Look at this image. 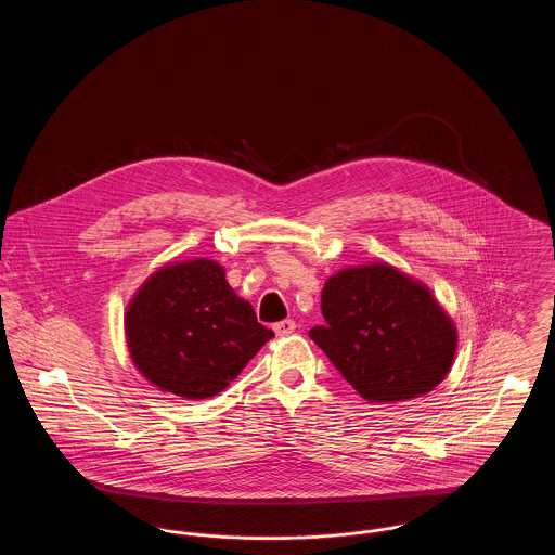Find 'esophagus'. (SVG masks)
<instances>
[{
  "mask_svg": "<svg viewBox=\"0 0 555 555\" xmlns=\"http://www.w3.org/2000/svg\"><path fill=\"white\" fill-rule=\"evenodd\" d=\"M295 328H297V324L293 322V320H281V322H276L274 324V333L279 335V337H287L291 333H295Z\"/></svg>",
  "mask_w": 555,
  "mask_h": 555,
  "instance_id": "esophagus-1",
  "label": "esophagus"
}]
</instances>
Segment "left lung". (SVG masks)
I'll return each mask as SVG.
<instances>
[{
	"mask_svg": "<svg viewBox=\"0 0 555 555\" xmlns=\"http://www.w3.org/2000/svg\"><path fill=\"white\" fill-rule=\"evenodd\" d=\"M324 324L310 331L370 403L433 391L453 364V320L421 281L389 264L344 268L322 289Z\"/></svg>",
	"mask_w": 555,
	"mask_h": 555,
	"instance_id": "obj_1",
	"label": "left lung"
}]
</instances>
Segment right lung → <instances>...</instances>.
Wrapping results in <instances>:
<instances>
[{"label":"right lung","instance_id":"1","mask_svg":"<svg viewBox=\"0 0 555 555\" xmlns=\"http://www.w3.org/2000/svg\"><path fill=\"white\" fill-rule=\"evenodd\" d=\"M125 331L137 370L185 399L224 391L274 337L227 283L224 268L206 258L154 272L134 293Z\"/></svg>","mask_w":555,"mask_h":555}]
</instances>
